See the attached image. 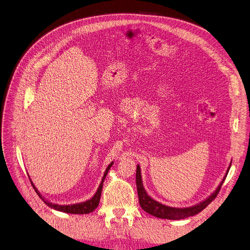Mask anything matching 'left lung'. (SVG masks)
Instances as JSON below:
<instances>
[{
    "label": "left lung",
    "mask_w": 250,
    "mask_h": 250,
    "mask_svg": "<svg viewBox=\"0 0 250 250\" xmlns=\"http://www.w3.org/2000/svg\"><path fill=\"white\" fill-rule=\"evenodd\" d=\"M230 168V167H229ZM229 168L228 169V172H226V175H228ZM222 179L221 184L219 185V187L216 188V190L204 201L200 202L197 206L191 207V208H170V207H167L164 206V204L155 201L154 199H152L150 196L147 195L146 191L144 188L143 186V180H142V175H141V167L140 166L137 167V174H135V180H137V188H138V194H139V200H140V204L142 208L155 216L158 218H165V219H174V220H178V219H185L188 218L189 216H193L197 213H199L200 211H202L204 208H206L208 204L213 201L215 199V197L217 196V194L219 193V190L221 188V186L223 185V181L225 180V177Z\"/></svg>",
    "instance_id": "obj_1"
}]
</instances>
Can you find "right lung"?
<instances>
[{
	"instance_id": "right-lung-1",
	"label": "right lung",
	"mask_w": 250,
	"mask_h": 250,
	"mask_svg": "<svg viewBox=\"0 0 250 250\" xmlns=\"http://www.w3.org/2000/svg\"><path fill=\"white\" fill-rule=\"evenodd\" d=\"M113 163H110L109 166L106 167L105 171H104V174L103 176V179H102V183L99 187V189L97 190L96 194L90 198L89 200H86L84 202H82V203H77V204H72V206H58V204H54V203H51L49 201H47L46 199H43V197H42V195L39 193V191L37 190V188H35L34 184L31 181V184L34 188V189L36 190V192L38 193L39 197L42 198V200L48 204V206L54 209H57V210H60V211H63V212H67V213H75V214H86V213H89L94 211L100 203V199H101V194H102V189H103V185H104V178H105V175L107 174L109 168L111 167Z\"/></svg>"
}]
</instances>
